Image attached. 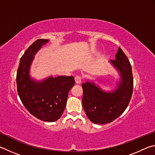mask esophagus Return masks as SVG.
<instances>
[{"label": "esophagus", "mask_w": 155, "mask_h": 155, "mask_svg": "<svg viewBox=\"0 0 155 155\" xmlns=\"http://www.w3.org/2000/svg\"><path fill=\"white\" fill-rule=\"evenodd\" d=\"M74 81L76 84H80L81 83V77L80 76H77L74 78Z\"/></svg>", "instance_id": "34e87169"}]
</instances>
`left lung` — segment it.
Instances as JSON below:
<instances>
[{"instance_id": "obj_1", "label": "left lung", "mask_w": 155, "mask_h": 155, "mask_svg": "<svg viewBox=\"0 0 155 155\" xmlns=\"http://www.w3.org/2000/svg\"><path fill=\"white\" fill-rule=\"evenodd\" d=\"M109 63L120 76L116 89L106 91L90 80L82 84L83 109L88 118L94 124H107L117 118L127 109L132 96V68L121 48H118L115 59L110 60Z\"/></svg>"}]
</instances>
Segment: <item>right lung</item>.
<instances>
[{"label": "right lung", "instance_id": "1", "mask_svg": "<svg viewBox=\"0 0 155 155\" xmlns=\"http://www.w3.org/2000/svg\"><path fill=\"white\" fill-rule=\"evenodd\" d=\"M48 40H36L20 60L17 71V90L20 98L31 114L44 122H55L66 106L68 95L74 85V77L53 76L38 81L31 77L34 57Z\"/></svg>", "mask_w": 155, "mask_h": 155}]
</instances>
